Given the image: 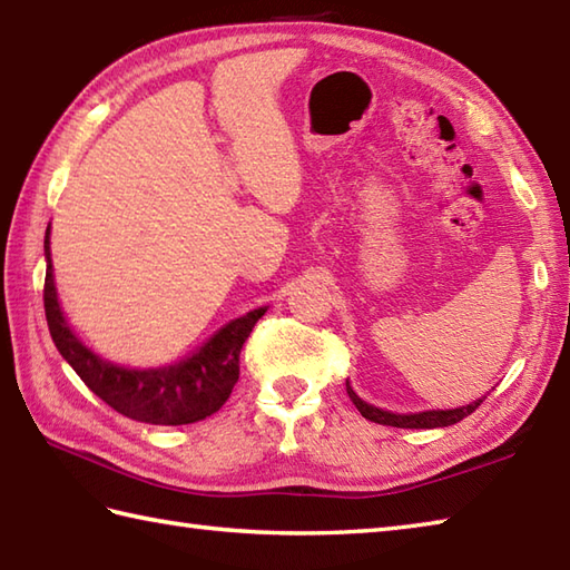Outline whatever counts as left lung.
<instances>
[{
	"mask_svg": "<svg viewBox=\"0 0 570 570\" xmlns=\"http://www.w3.org/2000/svg\"><path fill=\"white\" fill-rule=\"evenodd\" d=\"M347 396L353 399V404L357 406V411L367 421L374 423H382V426H396V429H441V426H453V423L463 421L465 416H470L472 411H475L482 399L478 402H472L468 406H460V409H448V411H421V414H392V411H384L372 406L367 402H362V399L353 392V386L347 384Z\"/></svg>",
	"mask_w": 570,
	"mask_h": 570,
	"instance_id": "obj_1",
	"label": "left lung"
}]
</instances>
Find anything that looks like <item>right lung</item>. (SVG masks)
<instances>
[{
  "label": "right lung",
  "instance_id": "obj_1",
  "mask_svg": "<svg viewBox=\"0 0 570 570\" xmlns=\"http://www.w3.org/2000/svg\"><path fill=\"white\" fill-rule=\"evenodd\" d=\"M43 249V308L48 331H51L58 353L68 360L78 377L107 406L135 421L154 423V426H180V423H196L215 414L227 402L229 392L239 380L242 345L266 308L249 311L247 316L227 323L196 355L178 362V365L159 370H125L100 360L72 335L58 306L48 233Z\"/></svg>",
  "mask_w": 570,
  "mask_h": 570
}]
</instances>
